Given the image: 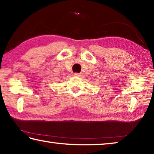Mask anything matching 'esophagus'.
Returning a JSON list of instances; mask_svg holds the SVG:
<instances>
[{"label": "esophagus", "mask_w": 154, "mask_h": 154, "mask_svg": "<svg viewBox=\"0 0 154 154\" xmlns=\"http://www.w3.org/2000/svg\"><path fill=\"white\" fill-rule=\"evenodd\" d=\"M82 75V73H77V72L74 73V76H75V77H81Z\"/></svg>", "instance_id": "obj_1"}]
</instances>
